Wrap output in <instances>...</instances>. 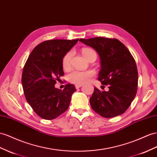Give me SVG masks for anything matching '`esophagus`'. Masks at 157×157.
Listing matches in <instances>:
<instances>
[{"mask_svg": "<svg viewBox=\"0 0 157 157\" xmlns=\"http://www.w3.org/2000/svg\"><path fill=\"white\" fill-rule=\"evenodd\" d=\"M82 86V84H75V87L76 88V89H78V88L81 87Z\"/></svg>", "mask_w": 157, "mask_h": 157, "instance_id": "34e87169", "label": "esophagus"}]
</instances>
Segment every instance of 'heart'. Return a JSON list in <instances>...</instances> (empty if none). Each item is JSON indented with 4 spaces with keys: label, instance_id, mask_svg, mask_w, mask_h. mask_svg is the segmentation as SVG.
I'll return each instance as SVG.
<instances>
[{
    "label": "heart",
    "instance_id": "heart-1",
    "mask_svg": "<svg viewBox=\"0 0 157 157\" xmlns=\"http://www.w3.org/2000/svg\"><path fill=\"white\" fill-rule=\"evenodd\" d=\"M82 54L87 60L93 54H96L95 52L91 48H84L82 50ZM72 57V52H68L64 55L62 59V67L63 69L69 68L71 64V59ZM95 72L93 70L78 71L73 70L67 75V79L70 83L75 84H82L90 81V79L94 77Z\"/></svg>",
    "mask_w": 157,
    "mask_h": 157
}]
</instances>
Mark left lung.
Wrapping results in <instances>:
<instances>
[{"mask_svg": "<svg viewBox=\"0 0 157 157\" xmlns=\"http://www.w3.org/2000/svg\"><path fill=\"white\" fill-rule=\"evenodd\" d=\"M79 41L97 51L101 60L98 80L109 87L108 91L94 87L90 99L91 108L105 118L124 113L133 101L138 86L137 67L129 50L115 38L95 37Z\"/></svg>", "mask_w": 157, "mask_h": 157, "instance_id": "8db88e82", "label": "left lung"}]
</instances>
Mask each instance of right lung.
I'll list each match as a JSON object with an SVG mask.
<instances>
[{
	"mask_svg": "<svg viewBox=\"0 0 157 157\" xmlns=\"http://www.w3.org/2000/svg\"><path fill=\"white\" fill-rule=\"evenodd\" d=\"M78 40L44 41L34 48L26 60L22 75L24 94L34 111L42 119H56L68 109L75 87L68 83L62 91L54 86L64 74L63 57Z\"/></svg>",
	"mask_w": 157,
	"mask_h": 157,
	"instance_id": "right-lung-1",
	"label": "right lung"
}]
</instances>
